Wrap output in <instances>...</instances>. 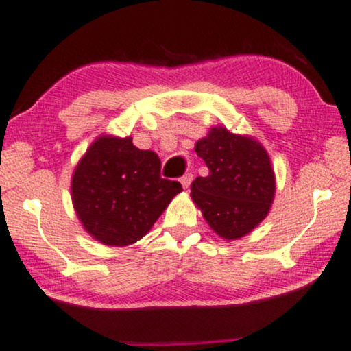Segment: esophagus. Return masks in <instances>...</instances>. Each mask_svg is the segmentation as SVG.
Listing matches in <instances>:
<instances>
[{"label": "esophagus", "instance_id": "esophagus-1", "mask_svg": "<svg viewBox=\"0 0 351 351\" xmlns=\"http://www.w3.org/2000/svg\"><path fill=\"white\" fill-rule=\"evenodd\" d=\"M180 182H181V186L184 187V189H187V187L191 186V182H192V175L191 173H187V175H184L180 180Z\"/></svg>", "mask_w": 351, "mask_h": 351}]
</instances>
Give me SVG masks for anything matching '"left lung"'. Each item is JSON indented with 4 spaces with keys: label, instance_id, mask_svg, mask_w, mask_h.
Returning a JSON list of instances; mask_svg holds the SVG:
<instances>
[{
    "label": "left lung",
    "instance_id": "obj_1",
    "mask_svg": "<svg viewBox=\"0 0 351 351\" xmlns=\"http://www.w3.org/2000/svg\"><path fill=\"white\" fill-rule=\"evenodd\" d=\"M208 176H197L191 197L208 226L226 240H239L258 227L275 197V171L265 147L253 136L211 127L195 143Z\"/></svg>",
    "mask_w": 351,
    "mask_h": 351
}]
</instances>
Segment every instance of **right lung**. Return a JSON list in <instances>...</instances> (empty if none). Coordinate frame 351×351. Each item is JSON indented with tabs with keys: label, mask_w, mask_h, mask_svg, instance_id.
Returning <instances> with one entry per match:
<instances>
[{
	"label": "right lung",
	"mask_w": 351,
	"mask_h": 351,
	"mask_svg": "<svg viewBox=\"0 0 351 351\" xmlns=\"http://www.w3.org/2000/svg\"><path fill=\"white\" fill-rule=\"evenodd\" d=\"M181 191L178 181L160 178L159 156L138 149L132 136H98L71 178L73 206L84 230L116 248L141 240Z\"/></svg>",
	"instance_id": "1"
}]
</instances>
